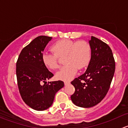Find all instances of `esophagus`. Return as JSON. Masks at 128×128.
<instances>
[{
    "instance_id": "1",
    "label": "esophagus",
    "mask_w": 128,
    "mask_h": 128,
    "mask_svg": "<svg viewBox=\"0 0 128 128\" xmlns=\"http://www.w3.org/2000/svg\"><path fill=\"white\" fill-rule=\"evenodd\" d=\"M69 84H70V82H69V81H65V82H64V85H65V86H67V85Z\"/></svg>"
}]
</instances>
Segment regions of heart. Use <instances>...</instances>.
<instances>
[{
    "mask_svg": "<svg viewBox=\"0 0 128 128\" xmlns=\"http://www.w3.org/2000/svg\"><path fill=\"white\" fill-rule=\"evenodd\" d=\"M51 51L52 53L42 54V62L48 69L56 70L59 67L58 58H64L63 62L66 66L56 74V78L61 80H70L76 74L77 69L82 70L87 68L91 59V46L84 40H59L51 46Z\"/></svg>",
    "mask_w": 128,
    "mask_h": 128,
    "instance_id": "b5f03b06",
    "label": "heart"
}]
</instances>
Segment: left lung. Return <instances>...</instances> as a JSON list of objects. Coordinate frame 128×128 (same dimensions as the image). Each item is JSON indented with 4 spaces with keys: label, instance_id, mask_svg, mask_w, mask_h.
<instances>
[{
    "label": "left lung",
    "instance_id": "obj_1",
    "mask_svg": "<svg viewBox=\"0 0 128 128\" xmlns=\"http://www.w3.org/2000/svg\"><path fill=\"white\" fill-rule=\"evenodd\" d=\"M89 43L92 56L87 70L71 82L75 87L71 100L83 108L94 106L104 98L115 71V61L110 46L94 36Z\"/></svg>",
    "mask_w": 128,
    "mask_h": 128
}]
</instances>
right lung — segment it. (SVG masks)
Listing matches in <instances>:
<instances>
[{"label":"right lung","mask_w":128,"mask_h":128,"mask_svg":"<svg viewBox=\"0 0 128 128\" xmlns=\"http://www.w3.org/2000/svg\"><path fill=\"white\" fill-rule=\"evenodd\" d=\"M52 38L40 36L23 48L16 63L17 84L21 97L30 108L43 111L52 105L62 81L46 82L54 76L42 60V52ZM44 84H43V83Z\"/></svg>","instance_id":"right-lung-1"}]
</instances>
